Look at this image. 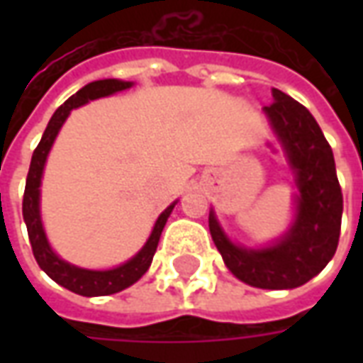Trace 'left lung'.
Masks as SVG:
<instances>
[{
    "mask_svg": "<svg viewBox=\"0 0 363 363\" xmlns=\"http://www.w3.org/2000/svg\"><path fill=\"white\" fill-rule=\"evenodd\" d=\"M272 96L264 112L296 173V221L281 241L259 251L231 243L213 213L210 233L225 267L239 280L262 289H291L317 276L335 257L342 221V190L333 150L311 112L280 89H272Z\"/></svg>",
    "mask_w": 363,
    "mask_h": 363,
    "instance_id": "1",
    "label": "left lung"
}]
</instances>
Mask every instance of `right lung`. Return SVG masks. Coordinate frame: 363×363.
I'll return each mask as SVG.
<instances>
[{"mask_svg":"<svg viewBox=\"0 0 363 363\" xmlns=\"http://www.w3.org/2000/svg\"><path fill=\"white\" fill-rule=\"evenodd\" d=\"M128 87H132L130 82L101 79V82H93L89 85H85L75 95L69 96L66 103L54 112V116H52L48 126L44 130L43 140L36 145L33 159H30V167H28L27 184H25V194H23V218H25V223H27L33 255H35L38 267L43 268L52 280L60 284V286H64L66 289H69V291H74V294H79V296H111V294L122 291L128 286H132L134 281L140 280L143 274L147 272V268H150L153 255L157 251L161 231L165 228L167 218L171 216L174 208V204H171L165 212L159 216V220L155 221V228L151 231L147 243L143 245L142 251L138 252L134 259L124 262L122 267L112 268V270H85V268L67 264L66 260L56 257V252L52 251L50 245L46 241L43 221H40V210H38V196H40V190L38 189H40V179H43L46 155H48L52 143H54L56 135H58L60 128L66 122L67 114H69L72 108H77V106L89 103L93 99H99V96H106L116 93V91H124Z\"/></svg>","mask_w":363,"mask_h":363,"instance_id":"add662e5","label":"right lung"}]
</instances>
